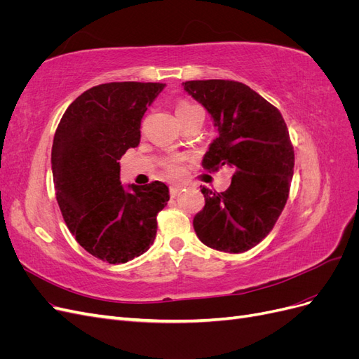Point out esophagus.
<instances>
[{
    "instance_id": "1",
    "label": "esophagus",
    "mask_w": 359,
    "mask_h": 359,
    "mask_svg": "<svg viewBox=\"0 0 359 359\" xmlns=\"http://www.w3.org/2000/svg\"><path fill=\"white\" fill-rule=\"evenodd\" d=\"M184 187H186V186H184V184H172V186H170V194H172V196H177V194H178Z\"/></svg>"
}]
</instances>
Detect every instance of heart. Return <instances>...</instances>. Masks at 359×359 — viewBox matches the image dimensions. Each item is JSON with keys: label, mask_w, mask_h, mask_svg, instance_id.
<instances>
[{"label": "heart", "mask_w": 359, "mask_h": 359, "mask_svg": "<svg viewBox=\"0 0 359 359\" xmlns=\"http://www.w3.org/2000/svg\"><path fill=\"white\" fill-rule=\"evenodd\" d=\"M196 104H191L189 102H181L178 106H177V115L181 116L184 114H189L190 111L196 109ZM165 169L170 173V175H178V173L181 172V165H180V158L178 157H172L169 160L165 161Z\"/></svg>", "instance_id": "heart-1"}]
</instances>
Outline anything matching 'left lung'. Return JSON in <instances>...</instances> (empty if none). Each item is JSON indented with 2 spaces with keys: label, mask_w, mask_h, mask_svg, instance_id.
I'll use <instances>...</instances> for the list:
<instances>
[{
  "label": "left lung",
  "mask_w": 359,
  "mask_h": 359,
  "mask_svg": "<svg viewBox=\"0 0 359 359\" xmlns=\"http://www.w3.org/2000/svg\"><path fill=\"white\" fill-rule=\"evenodd\" d=\"M182 85L211 114L219 132L203 156V169L233 170L226 191L202 187L205 206L194 215V232L219 252H247L273 231L289 198L295 154L286 123L276 106L241 82Z\"/></svg>",
  "instance_id": "left-lung-1"
}]
</instances>
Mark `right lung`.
Masks as SVG:
<instances>
[{
    "instance_id": "obj_1",
    "label": "right lung",
    "mask_w": 359,
    "mask_h": 359,
    "mask_svg": "<svg viewBox=\"0 0 359 359\" xmlns=\"http://www.w3.org/2000/svg\"><path fill=\"white\" fill-rule=\"evenodd\" d=\"M165 88L157 82H111L82 93L53 136L55 194L70 232L86 252L126 264L153 245L157 214L169 201L166 184L119 182V163L140 140V121Z\"/></svg>"
}]
</instances>
